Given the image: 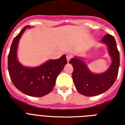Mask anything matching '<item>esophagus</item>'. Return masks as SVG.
Returning <instances> with one entry per match:
<instances>
[{"label":"esophagus","instance_id":"1","mask_svg":"<svg viewBox=\"0 0 125 125\" xmlns=\"http://www.w3.org/2000/svg\"><path fill=\"white\" fill-rule=\"evenodd\" d=\"M73 56L71 54H67L66 56V58H67V62H69L70 61V60L71 58H72Z\"/></svg>","mask_w":125,"mask_h":125}]
</instances>
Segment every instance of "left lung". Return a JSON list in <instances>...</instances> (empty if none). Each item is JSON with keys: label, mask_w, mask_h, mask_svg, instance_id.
<instances>
[{"label": "left lung", "mask_w": 125, "mask_h": 125, "mask_svg": "<svg viewBox=\"0 0 125 125\" xmlns=\"http://www.w3.org/2000/svg\"><path fill=\"white\" fill-rule=\"evenodd\" d=\"M101 42L108 47L109 55L112 58V63L109 69L101 74L91 72L82 58H73L70 60L73 67L72 77L78 93L87 97L100 95L108 90L114 83L118 74L120 64L119 52L114 36L106 34Z\"/></svg>", "instance_id": "1"}]
</instances>
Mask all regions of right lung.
<instances>
[{
    "label": "right lung",
    "instance_id": "right-lung-1",
    "mask_svg": "<svg viewBox=\"0 0 125 125\" xmlns=\"http://www.w3.org/2000/svg\"><path fill=\"white\" fill-rule=\"evenodd\" d=\"M29 26L24 27L13 39L8 57V69L11 80L16 88L27 95L40 97L53 89L57 76L67 63L66 56L47 61L36 67H27L21 64L17 58L19 41Z\"/></svg>",
    "mask_w": 125,
    "mask_h": 125
}]
</instances>
